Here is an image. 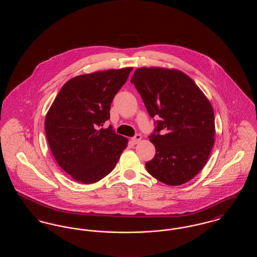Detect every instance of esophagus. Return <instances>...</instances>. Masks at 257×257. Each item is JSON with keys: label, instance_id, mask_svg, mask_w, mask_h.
<instances>
[{"label": "esophagus", "instance_id": "34e87169", "mask_svg": "<svg viewBox=\"0 0 257 257\" xmlns=\"http://www.w3.org/2000/svg\"><path fill=\"white\" fill-rule=\"evenodd\" d=\"M141 140H142V136L140 134H137L135 137L132 138V142L134 143L135 145H136V144H139Z\"/></svg>", "mask_w": 257, "mask_h": 257}]
</instances>
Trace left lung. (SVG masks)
<instances>
[{"mask_svg":"<svg viewBox=\"0 0 257 257\" xmlns=\"http://www.w3.org/2000/svg\"><path fill=\"white\" fill-rule=\"evenodd\" d=\"M151 117L159 116L149 141L156 154L146 164L157 180L178 186L203 169L215 142L213 107L186 74L161 67H141L131 79Z\"/></svg>","mask_w":257,"mask_h":257,"instance_id":"obj_1","label":"left lung"}]
</instances>
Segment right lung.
Returning <instances> with one entry per match:
<instances>
[{"label": "right lung", "instance_id": "obj_1", "mask_svg": "<svg viewBox=\"0 0 257 257\" xmlns=\"http://www.w3.org/2000/svg\"><path fill=\"white\" fill-rule=\"evenodd\" d=\"M133 67L76 76L61 87L45 118L50 149L74 180L97 182L112 171L128 140L103 128L110 103Z\"/></svg>", "mask_w": 257, "mask_h": 257}]
</instances>
